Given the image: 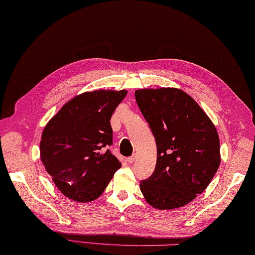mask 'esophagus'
Returning <instances> with one entry per match:
<instances>
[{"label": "esophagus", "mask_w": 255, "mask_h": 255, "mask_svg": "<svg viewBox=\"0 0 255 255\" xmlns=\"http://www.w3.org/2000/svg\"><path fill=\"white\" fill-rule=\"evenodd\" d=\"M135 158H136V156H135V155H132L131 157H128V158H127V162H128V164H132V163H134Z\"/></svg>", "instance_id": "obj_1"}]
</instances>
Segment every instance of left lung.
I'll return each instance as SVG.
<instances>
[{"instance_id": "obj_1", "label": "left lung", "mask_w": 255, "mask_h": 255, "mask_svg": "<svg viewBox=\"0 0 255 255\" xmlns=\"http://www.w3.org/2000/svg\"><path fill=\"white\" fill-rule=\"evenodd\" d=\"M135 99L156 141L153 175L141 181L155 209L183 207L201 194L221 162L215 124L188 93L178 88L138 89Z\"/></svg>"}]
</instances>
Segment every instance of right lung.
Returning a JSON list of instances; mask_svg holds the SVG:
<instances>
[{
	"label": "right lung",
	"instance_id": "1",
	"mask_svg": "<svg viewBox=\"0 0 255 255\" xmlns=\"http://www.w3.org/2000/svg\"><path fill=\"white\" fill-rule=\"evenodd\" d=\"M127 90L86 91L50 119L41 133V163L61 194L77 202L98 199L121 163L111 153V117Z\"/></svg>",
	"mask_w": 255,
	"mask_h": 255
}]
</instances>
